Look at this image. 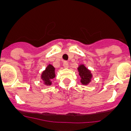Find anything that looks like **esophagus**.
I'll use <instances>...</instances> for the list:
<instances>
[{
  "mask_svg": "<svg viewBox=\"0 0 131 131\" xmlns=\"http://www.w3.org/2000/svg\"><path fill=\"white\" fill-rule=\"evenodd\" d=\"M63 66L64 68H68V66H69V63H68V62H67V61H64V62H63Z\"/></svg>",
  "mask_w": 131,
  "mask_h": 131,
  "instance_id": "1",
  "label": "esophagus"
}]
</instances>
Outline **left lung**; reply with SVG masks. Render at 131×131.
<instances>
[{"mask_svg":"<svg viewBox=\"0 0 131 131\" xmlns=\"http://www.w3.org/2000/svg\"><path fill=\"white\" fill-rule=\"evenodd\" d=\"M79 75L81 77V82L83 84H89L91 82V79L92 78V74L91 71L89 69H86V68L84 66V65H81L78 68Z\"/></svg>","mask_w":131,"mask_h":131,"instance_id":"left-lung-1","label":"left lung"}]
</instances>
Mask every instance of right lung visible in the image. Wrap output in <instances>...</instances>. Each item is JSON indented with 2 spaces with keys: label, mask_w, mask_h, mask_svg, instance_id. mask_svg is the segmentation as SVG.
Segmentation results:
<instances>
[{
  "label": "right lung",
  "mask_w": 131,
  "mask_h": 131,
  "mask_svg": "<svg viewBox=\"0 0 131 131\" xmlns=\"http://www.w3.org/2000/svg\"><path fill=\"white\" fill-rule=\"evenodd\" d=\"M54 77H55V68L52 65H48L45 71L42 72L41 78L45 81V84L46 85H51V81Z\"/></svg>",
  "instance_id": "1"
}]
</instances>
